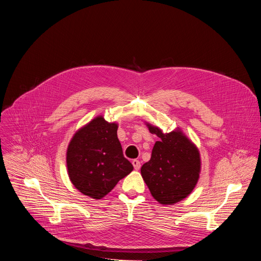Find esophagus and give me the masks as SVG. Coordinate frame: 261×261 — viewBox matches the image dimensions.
Segmentation results:
<instances>
[{
    "label": "esophagus",
    "mask_w": 261,
    "mask_h": 261,
    "mask_svg": "<svg viewBox=\"0 0 261 261\" xmlns=\"http://www.w3.org/2000/svg\"><path fill=\"white\" fill-rule=\"evenodd\" d=\"M132 164H133V166H134V168H135L136 170H138V169L140 168V162H139L138 160L134 159V160L132 161Z\"/></svg>",
    "instance_id": "1"
}]
</instances>
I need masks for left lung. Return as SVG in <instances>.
<instances>
[{"label": "left lung", "mask_w": 261, "mask_h": 261, "mask_svg": "<svg viewBox=\"0 0 261 261\" xmlns=\"http://www.w3.org/2000/svg\"><path fill=\"white\" fill-rule=\"evenodd\" d=\"M145 125L159 140L153 147L150 161L141 166V176L159 203L175 204L191 194L199 179V150L179 128L164 133L157 126L147 122Z\"/></svg>", "instance_id": "8db88e82"}]
</instances>
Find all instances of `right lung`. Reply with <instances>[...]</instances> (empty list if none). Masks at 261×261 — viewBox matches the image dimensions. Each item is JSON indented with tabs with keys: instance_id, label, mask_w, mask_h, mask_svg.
Listing matches in <instances>:
<instances>
[{
	"instance_id": "right-lung-1",
	"label": "right lung",
	"mask_w": 261,
	"mask_h": 261,
	"mask_svg": "<svg viewBox=\"0 0 261 261\" xmlns=\"http://www.w3.org/2000/svg\"><path fill=\"white\" fill-rule=\"evenodd\" d=\"M118 127L98 116L74 133L68 144L69 178L81 193L93 199L106 196L133 170L123 155Z\"/></svg>"
}]
</instances>
